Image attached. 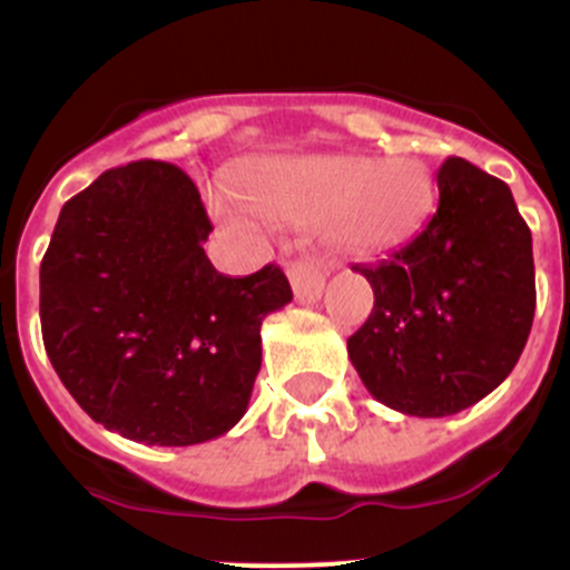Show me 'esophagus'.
Returning a JSON list of instances; mask_svg holds the SVG:
<instances>
[{"label": "esophagus", "mask_w": 570, "mask_h": 570, "mask_svg": "<svg viewBox=\"0 0 570 570\" xmlns=\"http://www.w3.org/2000/svg\"><path fill=\"white\" fill-rule=\"evenodd\" d=\"M286 275H289L297 303L312 306V303L320 301L322 289H325L327 273L317 258H301V262H292L289 269H286Z\"/></svg>", "instance_id": "1"}]
</instances>
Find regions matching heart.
<instances>
[{"label": "heart", "instance_id": "b5f03b06", "mask_svg": "<svg viewBox=\"0 0 570 570\" xmlns=\"http://www.w3.org/2000/svg\"><path fill=\"white\" fill-rule=\"evenodd\" d=\"M243 198L273 220H320L327 245L370 256L407 243L424 226L435 187L413 157L308 154L253 168L243 181ZM215 215L232 228L253 226L248 212L226 198H215Z\"/></svg>", "mask_w": 570, "mask_h": 570}]
</instances>
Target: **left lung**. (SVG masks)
<instances>
[{
	"instance_id": "left-lung-1",
	"label": "left lung",
	"mask_w": 570,
	"mask_h": 570,
	"mask_svg": "<svg viewBox=\"0 0 570 570\" xmlns=\"http://www.w3.org/2000/svg\"><path fill=\"white\" fill-rule=\"evenodd\" d=\"M439 209L375 264H355L375 308L347 338L366 392L439 419L513 372L534 317L532 234L513 193L461 157L439 168Z\"/></svg>"
}]
</instances>
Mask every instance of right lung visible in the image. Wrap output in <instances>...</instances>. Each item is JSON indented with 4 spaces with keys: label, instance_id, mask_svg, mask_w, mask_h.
<instances>
[{
    "label": "right lung",
    "instance_id": "obj_1",
    "mask_svg": "<svg viewBox=\"0 0 570 570\" xmlns=\"http://www.w3.org/2000/svg\"><path fill=\"white\" fill-rule=\"evenodd\" d=\"M198 187L170 163L120 165L62 206L40 262V327L62 386L137 444L189 446L245 416L281 267L217 273Z\"/></svg>",
    "mask_w": 570,
    "mask_h": 570
}]
</instances>
